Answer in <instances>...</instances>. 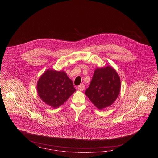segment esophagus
Returning a JSON list of instances; mask_svg holds the SVG:
<instances>
[{
    "mask_svg": "<svg viewBox=\"0 0 158 158\" xmlns=\"http://www.w3.org/2000/svg\"><path fill=\"white\" fill-rule=\"evenodd\" d=\"M85 85H84V84H83V83H81V84L79 86H78V87H77V89H78V90H80V91H83V90L85 89Z\"/></svg>",
    "mask_w": 158,
    "mask_h": 158,
    "instance_id": "esophagus-1",
    "label": "esophagus"
}]
</instances>
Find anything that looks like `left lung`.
Here are the masks:
<instances>
[{"label":"left lung","instance_id":"obj_1","mask_svg":"<svg viewBox=\"0 0 158 158\" xmlns=\"http://www.w3.org/2000/svg\"><path fill=\"white\" fill-rule=\"evenodd\" d=\"M120 89V77L110 67L97 68L89 87L85 91L91 102L102 110L112 105L119 96Z\"/></svg>","mask_w":158,"mask_h":158}]
</instances>
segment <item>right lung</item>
<instances>
[{
    "label": "right lung",
    "mask_w": 158,
    "mask_h": 158,
    "mask_svg": "<svg viewBox=\"0 0 158 158\" xmlns=\"http://www.w3.org/2000/svg\"><path fill=\"white\" fill-rule=\"evenodd\" d=\"M37 90L46 104L56 108L63 104L76 89L65 72L48 69L39 78Z\"/></svg>",
    "instance_id": "1"
}]
</instances>
